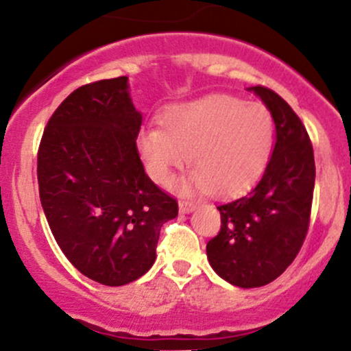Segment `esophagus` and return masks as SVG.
<instances>
[{
	"instance_id": "1",
	"label": "esophagus",
	"mask_w": 351,
	"mask_h": 351,
	"mask_svg": "<svg viewBox=\"0 0 351 351\" xmlns=\"http://www.w3.org/2000/svg\"><path fill=\"white\" fill-rule=\"evenodd\" d=\"M178 208H180L181 215H188V213L195 211L196 206H195V203H191V201H180Z\"/></svg>"
}]
</instances>
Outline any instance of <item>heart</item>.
Returning <instances> with one entry per match:
<instances>
[{"label": "heart", "mask_w": 351, "mask_h": 351, "mask_svg": "<svg viewBox=\"0 0 351 351\" xmlns=\"http://www.w3.org/2000/svg\"><path fill=\"white\" fill-rule=\"evenodd\" d=\"M160 130L136 138L145 171L167 186L188 162L195 167L176 188L184 193L232 196L259 178L272 152L271 112L256 102L213 94L171 106L158 120Z\"/></svg>", "instance_id": "obj_1"}]
</instances>
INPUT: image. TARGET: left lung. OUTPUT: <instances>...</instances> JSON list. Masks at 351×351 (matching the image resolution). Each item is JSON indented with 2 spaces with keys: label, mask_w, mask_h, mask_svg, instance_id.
Returning <instances> with one entry per match:
<instances>
[{
  "label": "left lung",
  "mask_w": 351,
  "mask_h": 351,
  "mask_svg": "<svg viewBox=\"0 0 351 351\" xmlns=\"http://www.w3.org/2000/svg\"><path fill=\"white\" fill-rule=\"evenodd\" d=\"M247 90L271 112L276 145L259 183L217 206L221 229L206 245L217 276L243 289L276 280L295 259L307 236L315 186L313 148L299 117L271 88Z\"/></svg>",
  "instance_id": "8db88e82"
}]
</instances>
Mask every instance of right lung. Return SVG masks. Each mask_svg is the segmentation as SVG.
Masks as SVG:
<instances>
[{
	"instance_id": "right-lung-1",
	"label": "right lung",
	"mask_w": 351,
	"mask_h": 351,
	"mask_svg": "<svg viewBox=\"0 0 351 351\" xmlns=\"http://www.w3.org/2000/svg\"><path fill=\"white\" fill-rule=\"evenodd\" d=\"M142 114L128 77L75 88L47 122L38 152L39 198L71 264L119 287L156 259L160 229L178 203L148 178L136 150Z\"/></svg>"
}]
</instances>
